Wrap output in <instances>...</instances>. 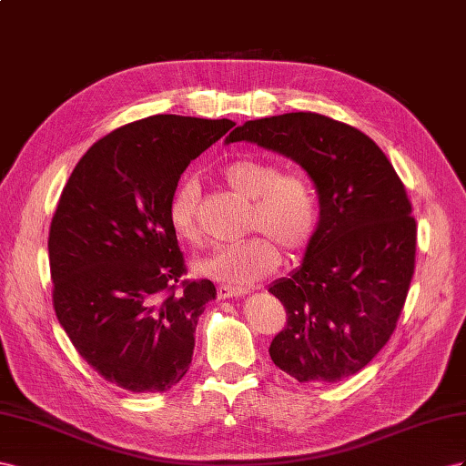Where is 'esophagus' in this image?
<instances>
[{
	"label": "esophagus",
	"instance_id": "obj_1",
	"mask_svg": "<svg viewBox=\"0 0 466 466\" xmlns=\"http://www.w3.org/2000/svg\"><path fill=\"white\" fill-rule=\"evenodd\" d=\"M217 292H218V299L226 300V299H236V297H244V295H248V289H242V287H230V285H220Z\"/></svg>",
	"mask_w": 466,
	"mask_h": 466
}]
</instances>
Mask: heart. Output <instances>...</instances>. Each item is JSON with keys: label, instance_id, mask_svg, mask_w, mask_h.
<instances>
[{"label": "heart", "instance_id": "obj_1", "mask_svg": "<svg viewBox=\"0 0 466 466\" xmlns=\"http://www.w3.org/2000/svg\"><path fill=\"white\" fill-rule=\"evenodd\" d=\"M222 177L234 191L251 198L248 232H258V236L220 246L198 259L195 269L224 283H256L281 263L277 245L289 256H297L310 244L318 226V195L307 174H279L277 164L259 157L234 159L222 169ZM197 205V181L191 177L181 179L169 197L167 220L179 240L189 244L201 240Z\"/></svg>", "mask_w": 466, "mask_h": 466}]
</instances>
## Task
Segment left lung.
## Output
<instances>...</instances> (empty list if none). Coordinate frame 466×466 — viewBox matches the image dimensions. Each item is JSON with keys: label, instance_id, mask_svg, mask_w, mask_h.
Masks as SVG:
<instances>
[{"label": "left lung", "instance_id": "left-lung-1", "mask_svg": "<svg viewBox=\"0 0 466 466\" xmlns=\"http://www.w3.org/2000/svg\"><path fill=\"white\" fill-rule=\"evenodd\" d=\"M242 140L297 162L320 201L300 268L269 287L287 310L269 345L273 363L299 382L351 377L390 339L414 275L404 183L361 130L318 113L256 118L226 138Z\"/></svg>", "mask_w": 466, "mask_h": 466}]
</instances>
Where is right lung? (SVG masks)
Here are the masks:
<instances>
[{"label": "right lung", "instance_id": "right-lung-1", "mask_svg": "<svg viewBox=\"0 0 466 466\" xmlns=\"http://www.w3.org/2000/svg\"><path fill=\"white\" fill-rule=\"evenodd\" d=\"M234 127L228 118L154 115L86 152L48 234L52 302L87 365L130 392H164L189 370L195 328L217 289L183 281L167 203L191 159Z\"/></svg>", "mask_w": 466, "mask_h": 466}]
</instances>
